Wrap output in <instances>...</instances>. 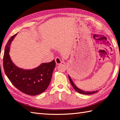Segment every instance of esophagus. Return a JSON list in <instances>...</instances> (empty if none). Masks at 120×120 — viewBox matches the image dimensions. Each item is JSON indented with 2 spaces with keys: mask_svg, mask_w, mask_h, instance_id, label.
<instances>
[{
  "mask_svg": "<svg viewBox=\"0 0 120 120\" xmlns=\"http://www.w3.org/2000/svg\"><path fill=\"white\" fill-rule=\"evenodd\" d=\"M55 61H56V64H57V65L61 64V63H63L62 60L60 58H58V57H57L55 59Z\"/></svg>",
  "mask_w": 120,
  "mask_h": 120,
  "instance_id": "obj_1",
  "label": "esophagus"
}]
</instances>
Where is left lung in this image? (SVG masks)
I'll use <instances>...</instances> for the list:
<instances>
[{
  "instance_id": "1",
  "label": "left lung",
  "mask_w": 120,
  "mask_h": 120,
  "mask_svg": "<svg viewBox=\"0 0 120 120\" xmlns=\"http://www.w3.org/2000/svg\"><path fill=\"white\" fill-rule=\"evenodd\" d=\"M68 78H69V80H70V82L71 83V85H72V86H73V88L74 89V90L77 91V92L79 93L80 94H86V95H89V94H94V93H97L98 92V90H97V91H91V92H88V91H83L82 90H81V89H79L78 88H77V86H76L75 84L73 83V81L72 80V79H71V78L70 77V76L68 75Z\"/></svg>"
}]
</instances>
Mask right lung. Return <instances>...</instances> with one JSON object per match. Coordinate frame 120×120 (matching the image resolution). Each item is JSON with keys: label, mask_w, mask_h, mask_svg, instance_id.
<instances>
[{"label": "right lung", "mask_w": 120, "mask_h": 120, "mask_svg": "<svg viewBox=\"0 0 120 120\" xmlns=\"http://www.w3.org/2000/svg\"><path fill=\"white\" fill-rule=\"evenodd\" d=\"M16 34L9 40L5 47L3 57L4 72L12 85L18 90L29 95L34 96L43 93L49 86L52 72L56 67L54 60L43 63L32 70H24L16 67L10 58V44Z\"/></svg>", "instance_id": "add662e5"}]
</instances>
